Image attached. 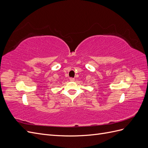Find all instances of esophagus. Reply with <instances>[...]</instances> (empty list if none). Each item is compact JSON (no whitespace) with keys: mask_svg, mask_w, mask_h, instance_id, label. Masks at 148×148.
<instances>
[{"mask_svg":"<svg viewBox=\"0 0 148 148\" xmlns=\"http://www.w3.org/2000/svg\"><path fill=\"white\" fill-rule=\"evenodd\" d=\"M70 80L71 82H74L75 81V78H70Z\"/></svg>","mask_w":148,"mask_h":148,"instance_id":"34e87169","label":"esophagus"}]
</instances>
